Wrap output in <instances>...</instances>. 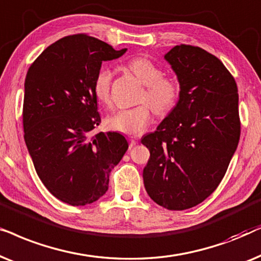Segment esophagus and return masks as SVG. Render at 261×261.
Instances as JSON below:
<instances>
[{"label":"esophagus","mask_w":261,"mask_h":261,"mask_svg":"<svg viewBox=\"0 0 261 261\" xmlns=\"http://www.w3.org/2000/svg\"><path fill=\"white\" fill-rule=\"evenodd\" d=\"M137 144V141L135 138H130V147H135Z\"/></svg>","instance_id":"esophagus-1"}]
</instances>
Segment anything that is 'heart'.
Wrapping results in <instances>:
<instances>
[{"instance_id": "obj_1", "label": "heart", "mask_w": 261, "mask_h": 261, "mask_svg": "<svg viewBox=\"0 0 261 261\" xmlns=\"http://www.w3.org/2000/svg\"><path fill=\"white\" fill-rule=\"evenodd\" d=\"M128 68L145 86L142 101L147 103L133 109L118 110L106 118L105 123L110 130L136 136L143 134L151 123L150 107L159 116H165L174 109L179 98V86L175 80L162 76L161 68L145 57L135 58L128 63ZM111 80L112 70L107 67H102L96 74L93 93L99 102L110 101Z\"/></svg>"}]
</instances>
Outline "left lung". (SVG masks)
Segmentation results:
<instances>
[{"instance_id":"left-lung-1","label":"left lung","mask_w":261,"mask_h":261,"mask_svg":"<svg viewBox=\"0 0 261 261\" xmlns=\"http://www.w3.org/2000/svg\"><path fill=\"white\" fill-rule=\"evenodd\" d=\"M179 82V100L142 144L149 197L168 210L206 199L227 172L240 140L238 86L223 63L203 48L176 45L163 56Z\"/></svg>"}]
</instances>
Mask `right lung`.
Listing matches in <instances>:
<instances>
[{
  "instance_id": "obj_1",
  "label": "right lung",
  "mask_w": 261,
  "mask_h": 261,
  "mask_svg": "<svg viewBox=\"0 0 261 261\" xmlns=\"http://www.w3.org/2000/svg\"><path fill=\"white\" fill-rule=\"evenodd\" d=\"M125 52L76 34L45 48L27 71L22 113L27 150L45 187L69 205L102 197L128 148L119 133L90 136L101 123L93 93L95 76L102 62Z\"/></svg>"
}]
</instances>
